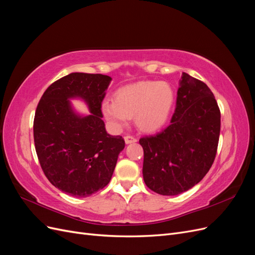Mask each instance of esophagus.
<instances>
[{
  "label": "esophagus",
  "mask_w": 255,
  "mask_h": 255,
  "mask_svg": "<svg viewBox=\"0 0 255 255\" xmlns=\"http://www.w3.org/2000/svg\"><path fill=\"white\" fill-rule=\"evenodd\" d=\"M125 140H126V143H133V142H136V141H137V138L134 137V136L127 135V136L125 137Z\"/></svg>",
  "instance_id": "1"
}]
</instances>
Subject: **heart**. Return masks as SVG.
<instances>
[{
	"mask_svg": "<svg viewBox=\"0 0 255 255\" xmlns=\"http://www.w3.org/2000/svg\"><path fill=\"white\" fill-rule=\"evenodd\" d=\"M174 95L170 85L164 82H139L116 91L115 100H105L102 112L116 127L127 125L128 118L144 132L163 127L170 114Z\"/></svg>",
	"mask_w": 255,
	"mask_h": 255,
	"instance_id": "heart-1",
	"label": "heart"
}]
</instances>
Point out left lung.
Instances as JSON below:
<instances>
[{"label":"left lung","instance_id":"1","mask_svg":"<svg viewBox=\"0 0 255 255\" xmlns=\"http://www.w3.org/2000/svg\"><path fill=\"white\" fill-rule=\"evenodd\" d=\"M219 135L220 110L212 90L183 73L170 125L139 139L146 186L163 196L194 187L214 163Z\"/></svg>","mask_w":255,"mask_h":255}]
</instances>
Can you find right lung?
Returning <instances> with one entry per match:
<instances>
[{
  "instance_id": "add662e5",
  "label": "right lung",
  "mask_w": 255,
  "mask_h": 255,
  "mask_svg": "<svg viewBox=\"0 0 255 255\" xmlns=\"http://www.w3.org/2000/svg\"><path fill=\"white\" fill-rule=\"evenodd\" d=\"M112 81L109 75L70 73L43 92L34 118L35 149L44 175L56 188L85 198L110 183L119 153L121 136L106 132L102 102ZM80 96L92 115H75L68 98Z\"/></svg>"
}]
</instances>
